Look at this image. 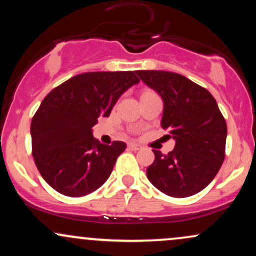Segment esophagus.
I'll return each mask as SVG.
<instances>
[{"mask_svg": "<svg viewBox=\"0 0 256 256\" xmlns=\"http://www.w3.org/2000/svg\"><path fill=\"white\" fill-rule=\"evenodd\" d=\"M128 148L130 149V150H140V149H142V146L137 144V143H128Z\"/></svg>", "mask_w": 256, "mask_h": 256, "instance_id": "obj_1", "label": "esophagus"}]
</instances>
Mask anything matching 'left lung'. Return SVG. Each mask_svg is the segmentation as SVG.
Instances as JSON below:
<instances>
[{
    "mask_svg": "<svg viewBox=\"0 0 256 256\" xmlns=\"http://www.w3.org/2000/svg\"><path fill=\"white\" fill-rule=\"evenodd\" d=\"M164 101L161 126L176 140L174 149L155 160L146 177L172 198H188L213 180L225 158L228 128L216 98L184 76L167 71H136Z\"/></svg>",
    "mask_w": 256,
    "mask_h": 256,
    "instance_id": "8db88e82",
    "label": "left lung"
}]
</instances>
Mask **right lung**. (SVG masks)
Wrapping results in <instances>:
<instances>
[{
    "label": "right lung",
    "mask_w": 256,
    "mask_h": 256,
    "mask_svg": "<svg viewBox=\"0 0 256 256\" xmlns=\"http://www.w3.org/2000/svg\"><path fill=\"white\" fill-rule=\"evenodd\" d=\"M140 79L136 71L86 72L52 89L31 122L32 156L38 171L54 190L79 198L107 180L126 144H101L92 137L100 116Z\"/></svg>",
    "instance_id": "obj_1"
}]
</instances>
